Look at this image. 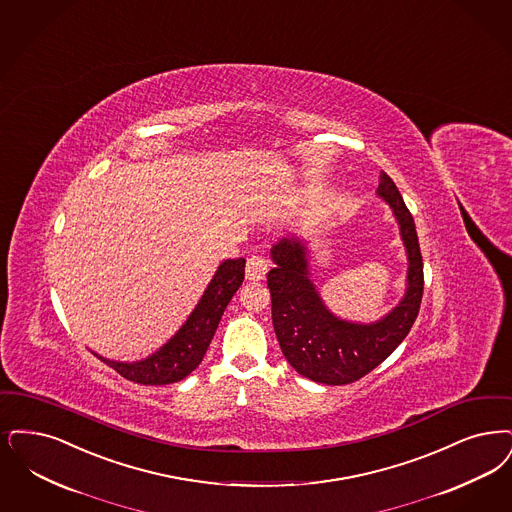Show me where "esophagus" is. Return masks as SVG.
<instances>
[{"label":"esophagus","mask_w":512,"mask_h":512,"mask_svg":"<svg viewBox=\"0 0 512 512\" xmlns=\"http://www.w3.org/2000/svg\"><path fill=\"white\" fill-rule=\"evenodd\" d=\"M266 270H268V261L265 257L253 255L247 259L246 278L249 282H259L265 278Z\"/></svg>","instance_id":"esophagus-1"}]
</instances>
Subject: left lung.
I'll return each instance as SVG.
<instances>
[{"instance_id": "1", "label": "left lung", "mask_w": 512, "mask_h": 512, "mask_svg": "<svg viewBox=\"0 0 512 512\" xmlns=\"http://www.w3.org/2000/svg\"><path fill=\"white\" fill-rule=\"evenodd\" d=\"M377 196L389 204L408 257L406 291L375 322H352L329 310L314 286L305 238L289 234L270 247L274 268L266 276L272 324L287 362L324 385L358 381L387 360L413 326L423 299V259L413 217L389 175L381 171Z\"/></svg>"}]
</instances>
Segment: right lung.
<instances>
[{
    "instance_id": "obj_1",
    "label": "right lung",
    "mask_w": 512,
    "mask_h": 512,
    "mask_svg": "<svg viewBox=\"0 0 512 512\" xmlns=\"http://www.w3.org/2000/svg\"><path fill=\"white\" fill-rule=\"evenodd\" d=\"M244 268L246 259L242 257L223 261L183 326L167 343L143 360L118 362L97 352L93 354L116 369L122 377L139 385H169L181 381L204 360L205 350L219 328L226 305L244 282Z\"/></svg>"
}]
</instances>
